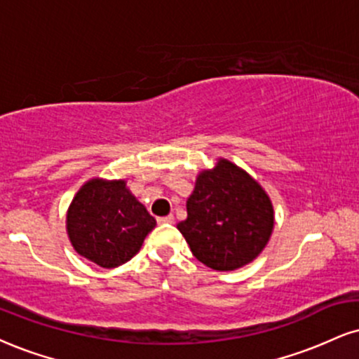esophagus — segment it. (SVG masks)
I'll return each instance as SVG.
<instances>
[{
  "label": "esophagus",
  "mask_w": 359,
  "mask_h": 359,
  "mask_svg": "<svg viewBox=\"0 0 359 359\" xmlns=\"http://www.w3.org/2000/svg\"><path fill=\"white\" fill-rule=\"evenodd\" d=\"M157 222L158 224H172V222H174V215L168 214V215H165V217H158Z\"/></svg>",
  "instance_id": "34e87169"
}]
</instances>
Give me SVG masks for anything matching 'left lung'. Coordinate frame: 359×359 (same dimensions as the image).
<instances>
[{
    "label": "left lung",
    "mask_w": 359,
    "mask_h": 359,
    "mask_svg": "<svg viewBox=\"0 0 359 359\" xmlns=\"http://www.w3.org/2000/svg\"><path fill=\"white\" fill-rule=\"evenodd\" d=\"M189 248L214 271L252 262L274 229V209L264 189L236 163L219 158L197 175L187 198V219L177 224Z\"/></svg>",
    "instance_id": "8db88e82"
}]
</instances>
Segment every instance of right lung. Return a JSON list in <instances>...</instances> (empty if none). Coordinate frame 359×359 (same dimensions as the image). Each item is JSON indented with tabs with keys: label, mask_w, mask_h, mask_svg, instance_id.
Returning a JSON list of instances; mask_svg holds the SVG:
<instances>
[{
	"label": "right lung",
	"mask_w": 359,
	"mask_h": 359,
	"mask_svg": "<svg viewBox=\"0 0 359 359\" xmlns=\"http://www.w3.org/2000/svg\"><path fill=\"white\" fill-rule=\"evenodd\" d=\"M155 224L125 180L98 177L81 185L67 214L73 249L105 269L130 261Z\"/></svg>",
	"instance_id": "right-lung-1"
}]
</instances>
